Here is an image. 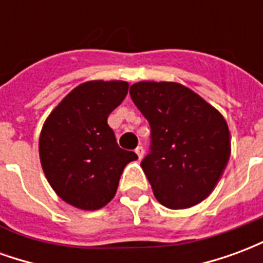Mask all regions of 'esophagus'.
<instances>
[{
	"label": "esophagus",
	"instance_id": "obj_1",
	"mask_svg": "<svg viewBox=\"0 0 263 263\" xmlns=\"http://www.w3.org/2000/svg\"><path fill=\"white\" fill-rule=\"evenodd\" d=\"M135 154L138 155V159L141 160L143 158V154H145V152H143V148L142 146H138L137 149H135Z\"/></svg>",
	"mask_w": 263,
	"mask_h": 263
}]
</instances>
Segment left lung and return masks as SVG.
Returning <instances> with one entry per match:
<instances>
[{"label":"left lung","mask_w":263,"mask_h":263,"mask_svg":"<svg viewBox=\"0 0 263 263\" xmlns=\"http://www.w3.org/2000/svg\"><path fill=\"white\" fill-rule=\"evenodd\" d=\"M129 94L151 125V151L141 166L156 200L172 210L203 201L231 155L224 117L179 83L139 81Z\"/></svg>","instance_id":"1"}]
</instances>
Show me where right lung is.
<instances>
[{
	"mask_svg": "<svg viewBox=\"0 0 263 263\" xmlns=\"http://www.w3.org/2000/svg\"><path fill=\"white\" fill-rule=\"evenodd\" d=\"M126 81H86L66 96L43 124L41 163L56 194L81 210H98L117 193L122 171L137 160L118 146L108 115L120 105Z\"/></svg>",
	"mask_w": 263,
	"mask_h": 263,
	"instance_id": "right-lung-1",
	"label": "right lung"
}]
</instances>
